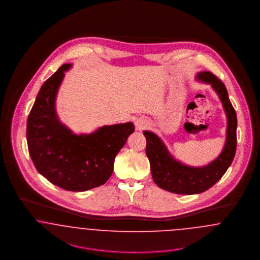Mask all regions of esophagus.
<instances>
[{"label": "esophagus", "instance_id": "34e87169", "mask_svg": "<svg viewBox=\"0 0 260 260\" xmlns=\"http://www.w3.org/2000/svg\"><path fill=\"white\" fill-rule=\"evenodd\" d=\"M136 126L137 128H138L139 130H142V129H143V128L145 127V125H144V123H143L142 121H140V120H137Z\"/></svg>", "mask_w": 260, "mask_h": 260}]
</instances>
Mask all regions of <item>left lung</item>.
Returning <instances> with one entry per match:
<instances>
[{"instance_id": "left-lung-1", "label": "left lung", "mask_w": 260, "mask_h": 260, "mask_svg": "<svg viewBox=\"0 0 260 260\" xmlns=\"http://www.w3.org/2000/svg\"><path fill=\"white\" fill-rule=\"evenodd\" d=\"M198 80L210 84L217 93L227 116L226 143L222 152L210 164L191 167L176 160L159 137L144 131L147 140L146 153L150 160L153 182L161 189L179 194L200 193L217 183L232 164L237 148V114L221 80L209 71L198 73Z\"/></svg>"}]
</instances>
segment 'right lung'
<instances>
[{"mask_svg": "<svg viewBox=\"0 0 260 260\" xmlns=\"http://www.w3.org/2000/svg\"><path fill=\"white\" fill-rule=\"evenodd\" d=\"M70 68L61 66L42 85L28 116L26 138L29 154L41 175L67 191H84L110 179L114 158L135 127L132 122L106 125L91 134L76 135L61 123L55 98Z\"/></svg>", "mask_w": 260, "mask_h": 260, "instance_id": "right-lung-1", "label": "right lung"}]
</instances>
